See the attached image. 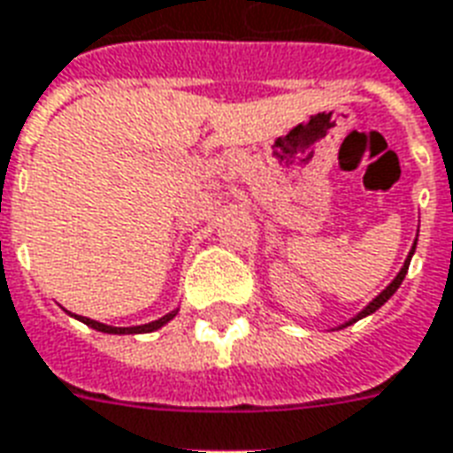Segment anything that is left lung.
Segmentation results:
<instances>
[{
	"instance_id": "1",
	"label": "left lung",
	"mask_w": 453,
	"mask_h": 453,
	"mask_svg": "<svg viewBox=\"0 0 453 453\" xmlns=\"http://www.w3.org/2000/svg\"><path fill=\"white\" fill-rule=\"evenodd\" d=\"M416 243H418V236H416V241H413V246H411V253H408V257H406V260H403V267H401L399 274H396V277L392 279V284H389V287L384 288L382 294H377L375 298H372V301H370V303L365 305V308H363V311L358 312V315H353V318L349 319V322H343V325H339V329L349 327V325H353V322H358V319H363V318H368V315H372V312L380 311V308H382V305L387 303V301H389V298H392L394 294H396V288L401 287V281H403V277H406L408 265H411V257H413V253H416Z\"/></svg>"
}]
</instances>
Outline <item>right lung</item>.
Masks as SVG:
<instances>
[{"instance_id":"1","label":"right lung","mask_w":453,"mask_h":453,"mask_svg":"<svg viewBox=\"0 0 453 453\" xmlns=\"http://www.w3.org/2000/svg\"><path fill=\"white\" fill-rule=\"evenodd\" d=\"M176 312H179V308L172 312H166L165 318L152 319V322H148V325H135V327H111V325H104V322H97V319L81 318V315H73V318L81 319V322L88 325V327L97 329V332H104V334H148V332H155V329L165 327L169 319L176 318Z\"/></svg>"}]
</instances>
